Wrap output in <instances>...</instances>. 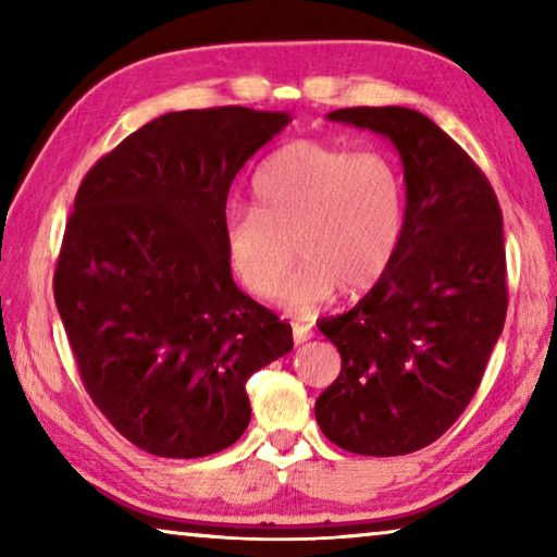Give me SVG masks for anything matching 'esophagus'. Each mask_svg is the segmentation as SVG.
Instances as JSON below:
<instances>
[{"instance_id": "esophagus-1", "label": "esophagus", "mask_w": 557, "mask_h": 557, "mask_svg": "<svg viewBox=\"0 0 557 557\" xmlns=\"http://www.w3.org/2000/svg\"><path fill=\"white\" fill-rule=\"evenodd\" d=\"M292 338H295V344H305L312 338V329L307 324H292Z\"/></svg>"}]
</instances>
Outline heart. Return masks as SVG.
Listing matches in <instances>:
<instances>
[{
	"label": "heart",
	"instance_id": "obj_1",
	"mask_svg": "<svg viewBox=\"0 0 557 557\" xmlns=\"http://www.w3.org/2000/svg\"><path fill=\"white\" fill-rule=\"evenodd\" d=\"M252 211H231L225 256L243 287L268 299L280 289L292 312L312 314L342 285L358 295L379 285L405 231V184L398 164L379 152H348L322 139H297L272 152L252 176Z\"/></svg>",
	"mask_w": 557,
	"mask_h": 557
}]
</instances>
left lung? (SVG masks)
Returning <instances> with one entry per match:
<instances>
[{
	"mask_svg": "<svg viewBox=\"0 0 557 557\" xmlns=\"http://www.w3.org/2000/svg\"><path fill=\"white\" fill-rule=\"evenodd\" d=\"M326 117L398 149L405 231L379 285L319 326L342 354V373L314 414L324 435L354 455H410L455 425L502 336V209L482 169L422 112L344 108Z\"/></svg>",
	"mask_w": 557,
	"mask_h": 557,
	"instance_id": "8db88e82",
	"label": "left lung"
}]
</instances>
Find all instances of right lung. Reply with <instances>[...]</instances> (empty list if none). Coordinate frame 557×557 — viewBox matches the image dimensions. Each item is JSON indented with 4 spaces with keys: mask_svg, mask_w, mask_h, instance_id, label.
<instances>
[{
    "mask_svg": "<svg viewBox=\"0 0 557 557\" xmlns=\"http://www.w3.org/2000/svg\"><path fill=\"white\" fill-rule=\"evenodd\" d=\"M287 112L240 106L147 122L98 159L65 223L53 297L92 403L157 457L231 447L245 383L292 351V326L231 275L225 199Z\"/></svg>",
    "mask_w": 557,
    "mask_h": 557,
    "instance_id": "add662e5",
    "label": "right lung"
}]
</instances>
